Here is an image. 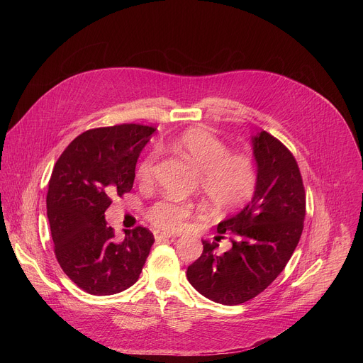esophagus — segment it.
I'll return each instance as SVG.
<instances>
[{"label": "esophagus", "mask_w": 363, "mask_h": 363, "mask_svg": "<svg viewBox=\"0 0 363 363\" xmlns=\"http://www.w3.org/2000/svg\"><path fill=\"white\" fill-rule=\"evenodd\" d=\"M169 238H175V235L169 234V233L155 231V240H157V241H164V240H169Z\"/></svg>", "instance_id": "esophagus-1"}]
</instances>
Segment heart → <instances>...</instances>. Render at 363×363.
<instances>
[{
	"instance_id": "obj_1",
	"label": "heart",
	"mask_w": 363,
	"mask_h": 363,
	"mask_svg": "<svg viewBox=\"0 0 363 363\" xmlns=\"http://www.w3.org/2000/svg\"><path fill=\"white\" fill-rule=\"evenodd\" d=\"M171 149L198 172L201 191L214 208L225 213L238 211L252 198L257 186L254 162L242 155H230L228 146L208 130L189 129L171 142ZM155 158L157 153L152 152L139 164V182L147 184L152 179ZM192 210L189 202L161 199L150 206L147 218L153 225L174 231L184 225Z\"/></svg>"
}]
</instances>
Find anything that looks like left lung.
Returning <instances> with one entry per match:
<instances>
[{"instance_id":"obj_1","label":"left lung","mask_w":363,"mask_h":363,"mask_svg":"<svg viewBox=\"0 0 363 363\" xmlns=\"http://www.w3.org/2000/svg\"><path fill=\"white\" fill-rule=\"evenodd\" d=\"M251 146L255 192L240 213L217 225L220 234L230 231L231 248L220 254L217 242L202 240L201 257L186 270L198 293L225 306L245 303L274 281L298 244L306 216L304 186L291 152L264 130L251 136Z\"/></svg>"}]
</instances>
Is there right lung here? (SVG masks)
<instances>
[{"label":"right lung","instance_id":"1","mask_svg":"<svg viewBox=\"0 0 363 363\" xmlns=\"http://www.w3.org/2000/svg\"><path fill=\"white\" fill-rule=\"evenodd\" d=\"M155 128L119 125L79 135L60 155L47 192V217L56 258L82 290L111 296L133 286L155 241L143 228L115 240L105 211L129 192L139 155Z\"/></svg>","mask_w":363,"mask_h":363}]
</instances>
